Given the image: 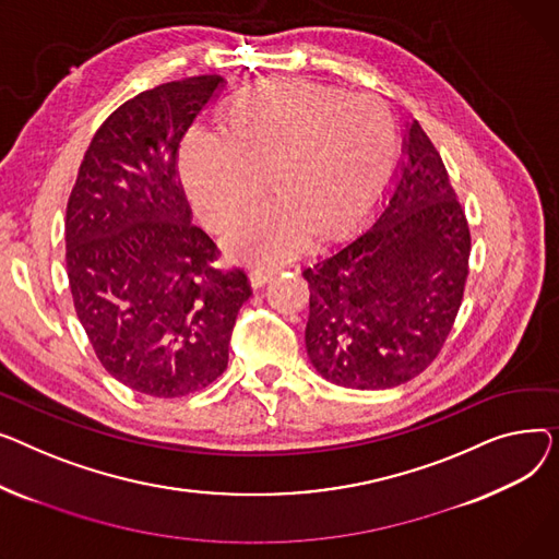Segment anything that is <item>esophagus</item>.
Masks as SVG:
<instances>
[{"mask_svg": "<svg viewBox=\"0 0 559 559\" xmlns=\"http://www.w3.org/2000/svg\"><path fill=\"white\" fill-rule=\"evenodd\" d=\"M275 275H277V269H252L250 271V284L254 288H259V286H264L266 282H271Z\"/></svg>", "mask_w": 559, "mask_h": 559, "instance_id": "34e87169", "label": "esophagus"}]
</instances>
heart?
Masks as SVG:
<instances>
[{
	"instance_id": "heart-1",
	"label": "heart",
	"mask_w": 559,
	"mask_h": 559,
	"mask_svg": "<svg viewBox=\"0 0 559 559\" xmlns=\"http://www.w3.org/2000/svg\"><path fill=\"white\" fill-rule=\"evenodd\" d=\"M397 126L381 98L309 81L241 90L225 130L193 128L180 176L199 214L225 227L269 189L280 199L239 223L225 246L239 259L282 261L311 239H338L372 210L395 164Z\"/></svg>"
}]
</instances>
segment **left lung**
Instances as JSON below:
<instances>
[{
  "mask_svg": "<svg viewBox=\"0 0 559 559\" xmlns=\"http://www.w3.org/2000/svg\"><path fill=\"white\" fill-rule=\"evenodd\" d=\"M469 248L442 157L411 119L368 225L302 271L316 372L343 388L385 390L429 368L461 309Z\"/></svg>",
  "mask_w": 559,
  "mask_h": 559,
  "instance_id": "1",
  "label": "left lung"
}]
</instances>
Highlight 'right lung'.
Masks as SVG:
<instances>
[{"label":"right lung","mask_w":559,"mask_h":559,"mask_svg":"<svg viewBox=\"0 0 559 559\" xmlns=\"http://www.w3.org/2000/svg\"><path fill=\"white\" fill-rule=\"evenodd\" d=\"M223 87L207 74L164 83L96 130L64 216L76 316L102 366L151 397H182L227 368L229 336L252 290L221 273L191 223L178 146Z\"/></svg>","instance_id":"right-lung-1"}]
</instances>
